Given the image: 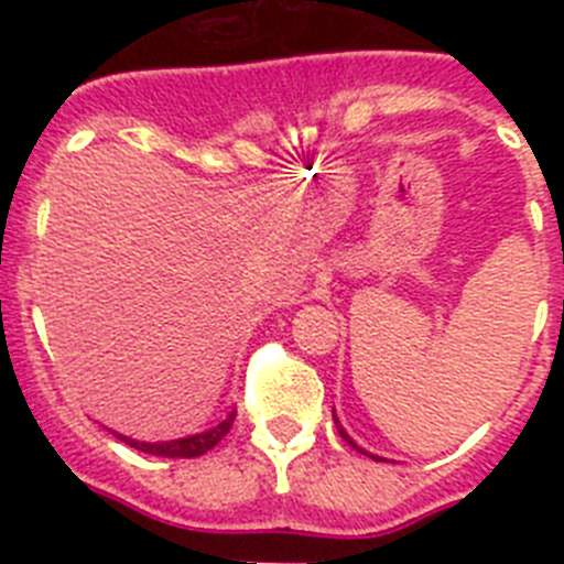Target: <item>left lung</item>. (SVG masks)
Wrapping results in <instances>:
<instances>
[{
  "instance_id": "left-lung-1",
  "label": "left lung",
  "mask_w": 564,
  "mask_h": 564,
  "mask_svg": "<svg viewBox=\"0 0 564 564\" xmlns=\"http://www.w3.org/2000/svg\"><path fill=\"white\" fill-rule=\"evenodd\" d=\"M333 417H336V412H333ZM336 426H338V435H341V437H344V441L350 443V446H356V443H352V437H350V435H347V432H344V430H341V423H338V421H336ZM356 449H358V446H356ZM358 452H361V449H358ZM370 457H372V460H381V457H376V455H370Z\"/></svg>"
}]
</instances>
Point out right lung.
Segmentation results:
<instances>
[{"instance_id":"obj_1","label":"right lung","mask_w":564,"mask_h":564,"mask_svg":"<svg viewBox=\"0 0 564 564\" xmlns=\"http://www.w3.org/2000/svg\"><path fill=\"white\" fill-rule=\"evenodd\" d=\"M234 415H237V410L228 412L226 421H220L217 426H212V430L200 432V435L177 437V441L147 443V441H132V437H127V435H118V441H123L127 446H132V449L147 452V455H154V457H200V455H206L208 449H214V446H217V443L228 435V430H231V423H234Z\"/></svg>"}]
</instances>
